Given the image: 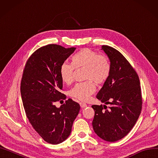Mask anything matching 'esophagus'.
<instances>
[{
	"label": "esophagus",
	"instance_id": "1",
	"mask_svg": "<svg viewBox=\"0 0 158 158\" xmlns=\"http://www.w3.org/2000/svg\"><path fill=\"white\" fill-rule=\"evenodd\" d=\"M80 107L82 108H85V107H86V106H87V104L84 103V102H80Z\"/></svg>",
	"mask_w": 158,
	"mask_h": 158
}]
</instances>
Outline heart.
I'll return each instance as SVG.
<instances>
[{
	"label": "heart",
	"instance_id": "1",
	"mask_svg": "<svg viewBox=\"0 0 158 158\" xmlns=\"http://www.w3.org/2000/svg\"><path fill=\"white\" fill-rule=\"evenodd\" d=\"M74 69H84L86 82L77 84L69 91V96L79 100L86 101L96 90V82L100 85L108 80L111 72L110 63L104 55L98 54L89 48H83L72 57V64L63 62L60 68V75L64 83L71 84L74 81Z\"/></svg>",
	"mask_w": 158,
	"mask_h": 158
}]
</instances>
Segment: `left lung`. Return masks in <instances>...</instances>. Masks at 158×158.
Returning <instances> with one entry per match:
<instances>
[{"label": "left lung", "instance_id": "left-lung-1", "mask_svg": "<svg viewBox=\"0 0 158 158\" xmlns=\"http://www.w3.org/2000/svg\"><path fill=\"white\" fill-rule=\"evenodd\" d=\"M102 50L110 59L111 72L96 98L106 105H92L95 114L93 129L100 138L114 142L129 133L137 122L142 107L138 74L126 58L111 46Z\"/></svg>", "mask_w": 158, "mask_h": 158}]
</instances>
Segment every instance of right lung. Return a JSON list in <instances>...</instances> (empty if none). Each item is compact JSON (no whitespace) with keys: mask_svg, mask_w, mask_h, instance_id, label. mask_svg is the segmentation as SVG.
I'll return each instance as SVG.
<instances>
[{"mask_svg":"<svg viewBox=\"0 0 158 158\" xmlns=\"http://www.w3.org/2000/svg\"><path fill=\"white\" fill-rule=\"evenodd\" d=\"M75 50L57 44L42 46L30 56L23 71L20 93L25 113L33 128L51 144L68 138L80 109L70 98L60 108L54 105L66 99L60 92L63 86L60 68Z\"/></svg>","mask_w":158,"mask_h":158,"instance_id":"1","label":"right lung"}]
</instances>
